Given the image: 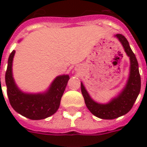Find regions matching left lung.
Segmentation results:
<instances>
[{
    "label": "left lung",
    "instance_id": "obj_1",
    "mask_svg": "<svg viewBox=\"0 0 147 147\" xmlns=\"http://www.w3.org/2000/svg\"><path fill=\"white\" fill-rule=\"evenodd\" d=\"M115 36L118 38L121 44L123 45L124 50L130 60V72L125 88L117 98L106 105L98 104L92 100L89 94L85 90L82 83H81V91L85 103L91 113L94 116L101 119L111 120L119 117L123 116L130 111L134 106L135 100H137L138 94L140 92L141 80L139 72V67L137 58L125 36L122 34H117Z\"/></svg>",
    "mask_w": 147,
    "mask_h": 147
}]
</instances>
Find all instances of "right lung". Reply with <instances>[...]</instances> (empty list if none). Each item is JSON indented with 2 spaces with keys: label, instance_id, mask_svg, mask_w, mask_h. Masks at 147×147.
I'll return each instance as SVG.
<instances>
[{
  "label": "right lung",
  "instance_id": "right-lung-1",
  "mask_svg": "<svg viewBox=\"0 0 147 147\" xmlns=\"http://www.w3.org/2000/svg\"><path fill=\"white\" fill-rule=\"evenodd\" d=\"M14 53L15 51L13 50L9 56L5 75L7 92L10 105L17 113L31 120L45 119L55 114L59 107L69 76H58L47 93L24 94L15 85L12 76V62Z\"/></svg>",
  "mask_w": 147,
  "mask_h": 147
}]
</instances>
